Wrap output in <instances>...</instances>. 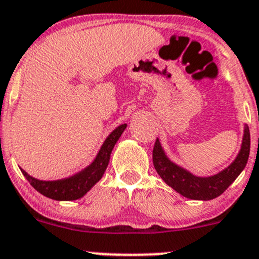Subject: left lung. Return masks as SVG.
Masks as SVG:
<instances>
[{"label":"left lung","mask_w":259,"mask_h":259,"mask_svg":"<svg viewBox=\"0 0 259 259\" xmlns=\"http://www.w3.org/2000/svg\"><path fill=\"white\" fill-rule=\"evenodd\" d=\"M250 150V134L249 127L244 126V135L240 152L234 162L225 168L224 170L218 175L210 177H197L183 169L180 165L170 162L165 155L164 150L160 147L159 140H155L153 148V164L158 175L168 186L181 193L182 196L192 200H212L220 196L230 185L235 181V178L244 169L248 162Z\"/></svg>","instance_id":"obj_1"}]
</instances>
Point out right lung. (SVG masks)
I'll use <instances>...</instances> for the list:
<instances>
[{"label": "right lung", "instance_id": "right-lung-1", "mask_svg": "<svg viewBox=\"0 0 259 259\" xmlns=\"http://www.w3.org/2000/svg\"><path fill=\"white\" fill-rule=\"evenodd\" d=\"M126 129V124L117 126L102 144L99 154L96 155L94 162L81 172L64 180L57 181H40L27 175L24 169H21L22 175L26 177L30 185L44 196L57 201H72V200L81 199L104 176L107 165H109L110 154L114 149L115 144L121 137L122 132Z\"/></svg>", "mask_w": 259, "mask_h": 259}]
</instances>
